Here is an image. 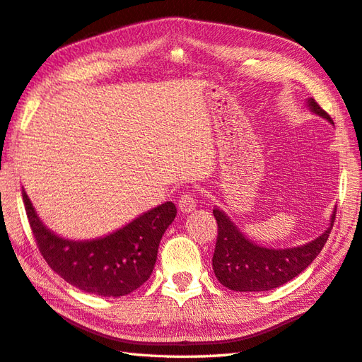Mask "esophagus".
I'll return each mask as SVG.
<instances>
[{
	"mask_svg": "<svg viewBox=\"0 0 362 362\" xmlns=\"http://www.w3.org/2000/svg\"><path fill=\"white\" fill-rule=\"evenodd\" d=\"M196 209V199L193 197V194H182L179 199V210L182 214H191Z\"/></svg>",
	"mask_w": 362,
	"mask_h": 362,
	"instance_id": "esophagus-1",
	"label": "esophagus"
}]
</instances>
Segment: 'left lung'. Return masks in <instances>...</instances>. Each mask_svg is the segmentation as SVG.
<instances>
[{
    "label": "left lung",
    "instance_id": "1",
    "mask_svg": "<svg viewBox=\"0 0 362 362\" xmlns=\"http://www.w3.org/2000/svg\"><path fill=\"white\" fill-rule=\"evenodd\" d=\"M306 105L314 115L334 124L314 98H308ZM214 215L218 223V237L211 265L216 279L235 292H265L292 281L313 264L329 237L336 218V207L329 218V226L322 235L309 243L284 250L265 247L251 242L218 207L214 209Z\"/></svg>",
    "mask_w": 362,
    "mask_h": 362
}]
</instances>
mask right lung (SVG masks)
Returning a JSON list of instances; mask_svg holds the SVG:
<instances>
[{"mask_svg":"<svg viewBox=\"0 0 362 362\" xmlns=\"http://www.w3.org/2000/svg\"><path fill=\"white\" fill-rule=\"evenodd\" d=\"M23 202L49 268L83 292L112 298L132 293L151 278L161 237L177 215L175 205L165 202L105 237L69 240L47 228L25 189Z\"/></svg>","mask_w":362,"mask_h":362,"instance_id":"obj_1","label":"right lung"}]
</instances>
